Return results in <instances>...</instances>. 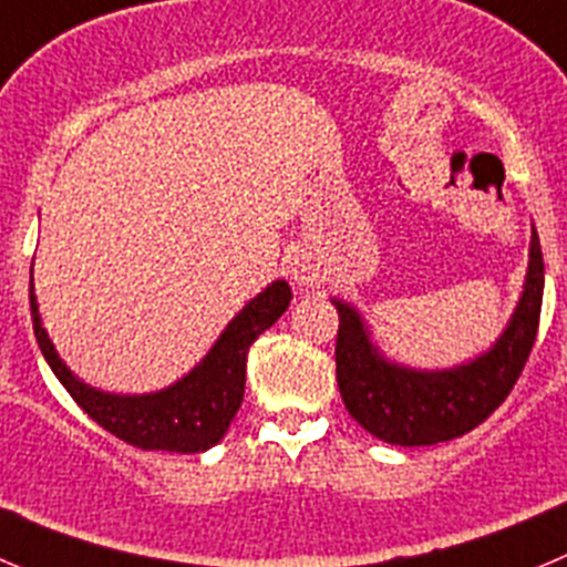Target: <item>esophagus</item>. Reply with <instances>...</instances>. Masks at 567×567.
Segmentation results:
<instances>
[{
    "label": "esophagus",
    "instance_id": "34e87169",
    "mask_svg": "<svg viewBox=\"0 0 567 567\" xmlns=\"http://www.w3.org/2000/svg\"><path fill=\"white\" fill-rule=\"evenodd\" d=\"M293 279L299 285H313L316 282V271L305 262H293Z\"/></svg>",
    "mask_w": 567,
    "mask_h": 567
}]
</instances>
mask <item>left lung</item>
<instances>
[{"label": "left lung", "mask_w": 567, "mask_h": 567, "mask_svg": "<svg viewBox=\"0 0 567 567\" xmlns=\"http://www.w3.org/2000/svg\"><path fill=\"white\" fill-rule=\"evenodd\" d=\"M543 251L532 231L528 274L515 316L489 352L453 369H409L385 361L358 310L332 299L338 310L336 378L352 420L372 436L403 447L451 442L478 427L515 389L534 347L543 308Z\"/></svg>", "instance_id": "left-lung-1"}]
</instances>
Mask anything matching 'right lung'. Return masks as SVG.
Instances as JSON below:
<instances>
[{
	"label": "right lung",
	"instance_id": "obj_1",
	"mask_svg": "<svg viewBox=\"0 0 567 567\" xmlns=\"http://www.w3.org/2000/svg\"><path fill=\"white\" fill-rule=\"evenodd\" d=\"M288 305L290 285L277 279L229 321L215 347L187 378L156 394H109L78 380L58 358L50 336L41 327L39 301L30 285L35 341L72 400L116 439L140 451L167 453H204L224 439L243 403L248 347L288 310Z\"/></svg>",
	"mask_w": 567,
	"mask_h": 567
}]
</instances>
